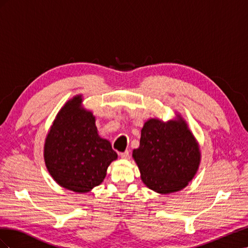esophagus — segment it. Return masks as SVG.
I'll list each match as a JSON object with an SVG mask.
<instances>
[{"mask_svg": "<svg viewBox=\"0 0 248 248\" xmlns=\"http://www.w3.org/2000/svg\"><path fill=\"white\" fill-rule=\"evenodd\" d=\"M120 156H121L123 159H128L129 158V151H125V152L120 153Z\"/></svg>", "mask_w": 248, "mask_h": 248, "instance_id": "esophagus-1", "label": "esophagus"}]
</instances>
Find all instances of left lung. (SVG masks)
<instances>
[{
    "label": "left lung",
    "mask_w": 248,
    "mask_h": 248,
    "mask_svg": "<svg viewBox=\"0 0 248 248\" xmlns=\"http://www.w3.org/2000/svg\"><path fill=\"white\" fill-rule=\"evenodd\" d=\"M141 181L158 193L183 189L198 171L199 144L180 115L162 122L150 119L140 132V147L132 152Z\"/></svg>",
    "instance_id": "1"
}]
</instances>
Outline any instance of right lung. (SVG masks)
I'll list each match as a JSON object with an SVG mask.
<instances>
[{
  "instance_id": "obj_1",
  "label": "right lung",
  "mask_w": 248,
  "mask_h": 248,
  "mask_svg": "<svg viewBox=\"0 0 248 248\" xmlns=\"http://www.w3.org/2000/svg\"><path fill=\"white\" fill-rule=\"evenodd\" d=\"M81 95L58 112L44 144V161L55 181L66 189L88 192L107 176L117 153L98 136L95 117L81 108Z\"/></svg>"
}]
</instances>
